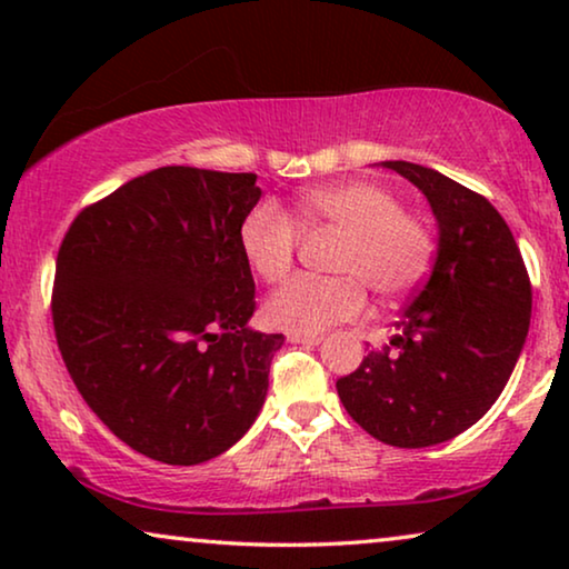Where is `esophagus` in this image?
Here are the masks:
<instances>
[{"label":"esophagus","instance_id":"1","mask_svg":"<svg viewBox=\"0 0 569 569\" xmlns=\"http://www.w3.org/2000/svg\"><path fill=\"white\" fill-rule=\"evenodd\" d=\"M287 341H292V345H321L323 337L321 333H302V331H287Z\"/></svg>","mask_w":569,"mask_h":569}]
</instances>
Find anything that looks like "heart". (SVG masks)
<instances>
[{
    "instance_id": "heart-1",
    "label": "heart",
    "mask_w": 569,
    "mask_h": 569,
    "mask_svg": "<svg viewBox=\"0 0 569 569\" xmlns=\"http://www.w3.org/2000/svg\"><path fill=\"white\" fill-rule=\"evenodd\" d=\"M300 222L329 224L345 232L333 269L337 277L300 274L271 295L263 306L269 326L284 331L321 333L352 321L365 308V284L378 298H401L430 271L435 240L427 224L403 212L399 197L370 181L323 186L302 197ZM240 251L267 282L292 269L300 224L277 201H259L240 222Z\"/></svg>"
}]
</instances>
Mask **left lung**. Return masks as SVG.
<instances>
[{
	"label": "left lung",
	"mask_w": 569,
	"mask_h": 569,
	"mask_svg": "<svg viewBox=\"0 0 569 569\" xmlns=\"http://www.w3.org/2000/svg\"><path fill=\"white\" fill-rule=\"evenodd\" d=\"M438 220V259L386 347L337 380L349 417L396 448L446 442L502 393L531 323V279L502 214L481 193L403 160Z\"/></svg>",
	"instance_id": "1"
}]
</instances>
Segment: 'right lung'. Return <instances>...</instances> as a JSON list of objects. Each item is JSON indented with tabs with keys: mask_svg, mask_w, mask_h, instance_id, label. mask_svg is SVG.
Segmentation results:
<instances>
[{
	"mask_svg": "<svg viewBox=\"0 0 569 569\" xmlns=\"http://www.w3.org/2000/svg\"><path fill=\"white\" fill-rule=\"evenodd\" d=\"M256 173L168 166L84 207L57 256L51 316L77 391L152 461L220 456L259 417L282 333L253 331L240 222Z\"/></svg>",
	"mask_w": 569,
	"mask_h": 569,
	"instance_id": "add662e5",
	"label": "right lung"
}]
</instances>
